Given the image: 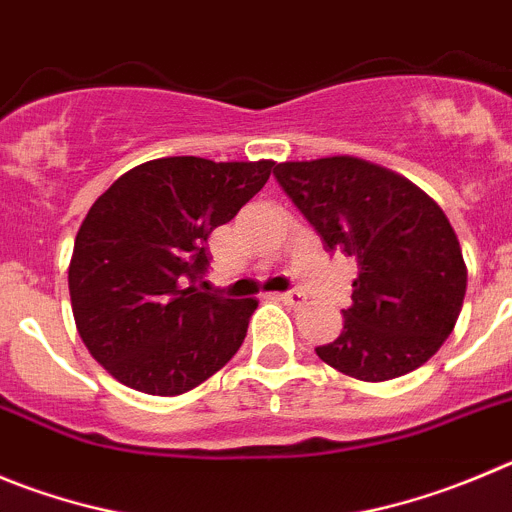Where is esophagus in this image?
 Masks as SVG:
<instances>
[{
	"label": "esophagus",
	"instance_id": "esophagus-1",
	"mask_svg": "<svg viewBox=\"0 0 512 512\" xmlns=\"http://www.w3.org/2000/svg\"><path fill=\"white\" fill-rule=\"evenodd\" d=\"M278 298L283 300L285 305H293V308H300V305L305 303V295H303V293H298V290H290V293L278 295Z\"/></svg>",
	"mask_w": 512,
	"mask_h": 512
}]
</instances>
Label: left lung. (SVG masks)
<instances>
[{"label": "left lung", "instance_id": "left-lung-1", "mask_svg": "<svg viewBox=\"0 0 512 512\" xmlns=\"http://www.w3.org/2000/svg\"><path fill=\"white\" fill-rule=\"evenodd\" d=\"M280 186L326 242L356 257L343 331L315 353L358 381L427 364L460 318L467 265L450 219L396 171L356 156L285 161Z\"/></svg>", "mask_w": 512, "mask_h": 512}]
</instances>
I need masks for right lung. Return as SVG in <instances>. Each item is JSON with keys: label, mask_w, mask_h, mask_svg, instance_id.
<instances>
[{"label": "right lung", "mask_w": 512, "mask_h": 512, "mask_svg": "<svg viewBox=\"0 0 512 512\" xmlns=\"http://www.w3.org/2000/svg\"><path fill=\"white\" fill-rule=\"evenodd\" d=\"M275 161L166 156L95 199L68 267L75 326L123 386L176 396L217 374L247 336L255 298L202 293L209 234L270 179Z\"/></svg>", "instance_id": "1"}]
</instances>
